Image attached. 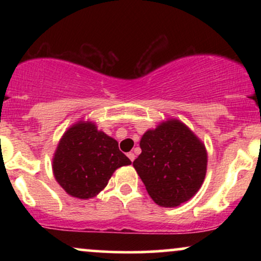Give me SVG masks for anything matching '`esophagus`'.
Here are the masks:
<instances>
[{
	"instance_id": "34e87169",
	"label": "esophagus",
	"mask_w": 261,
	"mask_h": 261,
	"mask_svg": "<svg viewBox=\"0 0 261 261\" xmlns=\"http://www.w3.org/2000/svg\"><path fill=\"white\" fill-rule=\"evenodd\" d=\"M127 157H128V160H130L131 162H134L135 161V157H136V155H135V153H133V152H128Z\"/></svg>"
}]
</instances>
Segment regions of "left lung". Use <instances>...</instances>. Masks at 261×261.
<instances>
[{
    "mask_svg": "<svg viewBox=\"0 0 261 261\" xmlns=\"http://www.w3.org/2000/svg\"><path fill=\"white\" fill-rule=\"evenodd\" d=\"M134 168L157 205L175 207L199 191L206 176L207 151L184 122L167 119L140 141Z\"/></svg>",
    "mask_w": 261,
    "mask_h": 261,
    "instance_id": "1",
    "label": "left lung"
}]
</instances>
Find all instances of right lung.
Instances as JSON below:
<instances>
[{
	"label": "right lung",
	"instance_id": "obj_1",
	"mask_svg": "<svg viewBox=\"0 0 261 261\" xmlns=\"http://www.w3.org/2000/svg\"><path fill=\"white\" fill-rule=\"evenodd\" d=\"M131 161L118 141L89 120L74 122L62 135L53 157V173L68 195L81 200L97 196L113 173Z\"/></svg>",
	"mask_w": 261,
	"mask_h": 261
}]
</instances>
